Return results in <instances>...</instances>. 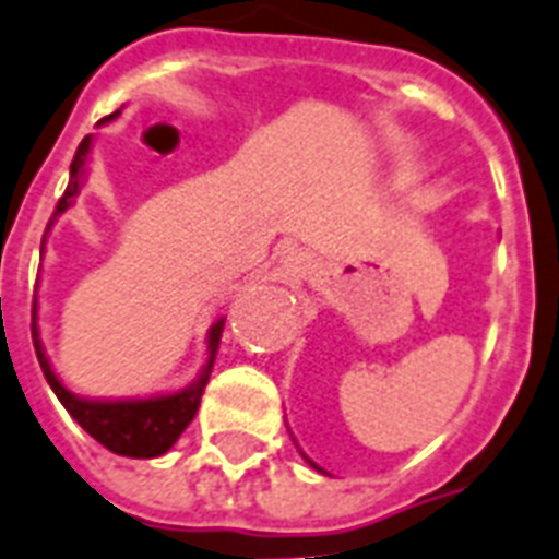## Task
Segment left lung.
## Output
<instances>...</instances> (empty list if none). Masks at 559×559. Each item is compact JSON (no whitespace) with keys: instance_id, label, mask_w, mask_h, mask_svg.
I'll list each match as a JSON object with an SVG mask.
<instances>
[{"instance_id":"1","label":"left lung","mask_w":559,"mask_h":559,"mask_svg":"<svg viewBox=\"0 0 559 559\" xmlns=\"http://www.w3.org/2000/svg\"><path fill=\"white\" fill-rule=\"evenodd\" d=\"M308 463H310V460H308ZM310 466H313V468H319V466H317V463H310Z\"/></svg>"}]
</instances>
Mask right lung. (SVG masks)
Listing matches in <instances>:
<instances>
[{
  "label": "right lung",
  "instance_id": "1",
  "mask_svg": "<svg viewBox=\"0 0 559 559\" xmlns=\"http://www.w3.org/2000/svg\"><path fill=\"white\" fill-rule=\"evenodd\" d=\"M114 117H119V110L105 119ZM87 155H91V138L81 140L79 148H75V157H72L70 164V185H67L63 195L58 199L55 216L67 211V207L75 202V195H79L81 190V181H84ZM49 225H46V231H49ZM223 325L225 319H219V322L211 328V334H207V366H204L202 374H199V381L190 383L181 393L155 395V399H134V402H91V399L72 395L70 390L55 378L52 366H49V360L43 355L40 340H37V325H32V336L34 348H37V360H40V369L43 374H46L49 386H52V393L58 395V402L67 407V413L79 421L84 431L91 433L93 440L102 442V445L108 451H114V454H122V457H160V454H166V451L176 445V440L185 433V428L193 421L195 411H199L204 383L211 378L213 357H216V348H219Z\"/></svg>",
  "mask_w": 559,
  "mask_h": 559
}]
</instances>
